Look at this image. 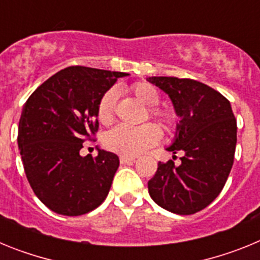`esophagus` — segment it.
Segmentation results:
<instances>
[{
	"mask_svg": "<svg viewBox=\"0 0 260 260\" xmlns=\"http://www.w3.org/2000/svg\"><path fill=\"white\" fill-rule=\"evenodd\" d=\"M135 158L137 157H134V156H121V157H119V161H121V164H128V162H133V161H135Z\"/></svg>",
	"mask_w": 260,
	"mask_h": 260,
	"instance_id": "1",
	"label": "esophagus"
}]
</instances>
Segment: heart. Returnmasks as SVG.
<instances>
[{
  "label": "heart",
  "mask_w": 260,
  "mask_h": 260,
  "mask_svg": "<svg viewBox=\"0 0 260 260\" xmlns=\"http://www.w3.org/2000/svg\"><path fill=\"white\" fill-rule=\"evenodd\" d=\"M134 98L146 107H155L160 102L157 89L150 83H135L130 88ZM117 102L116 89H108L100 99L98 107L99 119L103 123H110L114 117V107ZM150 114L160 119L168 130H173L177 126V116L171 110L151 108ZM161 139V130L155 123H146L139 127L117 126L105 135L104 143L108 150L123 156H138L151 147L156 146Z\"/></svg>",
  "instance_id": "heart-1"
}]
</instances>
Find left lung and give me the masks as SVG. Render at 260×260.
<instances>
[{
	"label": "left lung",
	"mask_w": 260,
	"mask_h": 260,
	"mask_svg": "<svg viewBox=\"0 0 260 260\" xmlns=\"http://www.w3.org/2000/svg\"><path fill=\"white\" fill-rule=\"evenodd\" d=\"M164 91L180 117L168 151H182L181 164L158 162L148 181L156 204L178 215H192L212 203L231 173L237 143V121L231 103L198 80L150 77Z\"/></svg>",
	"instance_id": "obj_1"
}]
</instances>
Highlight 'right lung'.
I'll list each match as a JSON object with an SVG mask.
<instances>
[{"label":"right lung","instance_id":"1","mask_svg":"<svg viewBox=\"0 0 260 260\" xmlns=\"http://www.w3.org/2000/svg\"><path fill=\"white\" fill-rule=\"evenodd\" d=\"M126 73L70 66L34 91L22 110L18 147L27 180L53 212L79 216L107 198L119 165L116 153L98 148L80 156L98 132L100 99Z\"/></svg>","mask_w":260,"mask_h":260}]
</instances>
